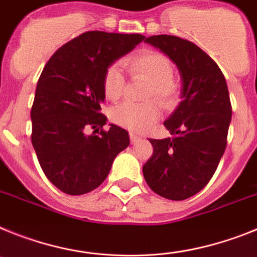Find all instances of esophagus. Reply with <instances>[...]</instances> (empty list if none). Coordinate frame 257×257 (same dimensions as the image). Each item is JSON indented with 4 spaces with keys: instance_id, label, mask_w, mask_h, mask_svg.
I'll use <instances>...</instances> for the list:
<instances>
[{
    "instance_id": "obj_1",
    "label": "esophagus",
    "mask_w": 257,
    "mask_h": 257,
    "mask_svg": "<svg viewBox=\"0 0 257 257\" xmlns=\"http://www.w3.org/2000/svg\"><path fill=\"white\" fill-rule=\"evenodd\" d=\"M129 136H131L132 144H136V142L141 140V137H140V136H138V135H136V133H133V132H131V133H129Z\"/></svg>"
}]
</instances>
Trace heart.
<instances>
[{"mask_svg": "<svg viewBox=\"0 0 257 257\" xmlns=\"http://www.w3.org/2000/svg\"><path fill=\"white\" fill-rule=\"evenodd\" d=\"M122 66L133 79H144L149 82L145 90V99H155L166 108L176 103L181 86L173 76V64L167 55L159 51L145 50L125 59ZM124 90L125 76L119 64H111L103 75L104 94L110 101H119ZM156 102L149 101L137 104L124 102L113 107L111 119L115 124L129 131L144 132L159 119L160 107Z\"/></svg>", "mask_w": 257, "mask_h": 257, "instance_id": "obj_1", "label": "heart"}]
</instances>
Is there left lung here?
<instances>
[{"label":"left lung","mask_w":257,"mask_h":257,"mask_svg":"<svg viewBox=\"0 0 257 257\" xmlns=\"http://www.w3.org/2000/svg\"><path fill=\"white\" fill-rule=\"evenodd\" d=\"M177 64L182 101L164 126L171 138L154 140L144 177L151 190L171 200L199 193L215 175L227 144L231 103L224 73L207 53L189 40L156 35L145 40Z\"/></svg>","instance_id":"8db88e82"}]
</instances>
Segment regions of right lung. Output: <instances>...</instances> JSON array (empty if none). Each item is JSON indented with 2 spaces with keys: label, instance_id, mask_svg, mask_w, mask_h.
Wrapping results in <instances>:
<instances>
[{
  "label": "right lung",
  "instance_id": "right-lung-1",
  "mask_svg": "<svg viewBox=\"0 0 257 257\" xmlns=\"http://www.w3.org/2000/svg\"><path fill=\"white\" fill-rule=\"evenodd\" d=\"M144 39L138 33L88 31L61 46L44 67L31 108V140L45 176L63 193L97 189L117 154L129 146L125 129H103V75Z\"/></svg>",
  "mask_w": 257,
  "mask_h": 257
}]
</instances>
